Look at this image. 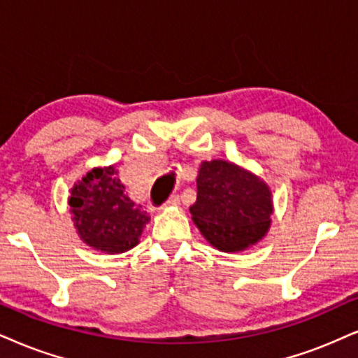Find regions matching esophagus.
<instances>
[{
    "mask_svg": "<svg viewBox=\"0 0 358 358\" xmlns=\"http://www.w3.org/2000/svg\"><path fill=\"white\" fill-rule=\"evenodd\" d=\"M179 204H180V197L179 196H172V197H169V199L166 201L164 207H176V206H179Z\"/></svg>",
    "mask_w": 358,
    "mask_h": 358,
    "instance_id": "34e87169",
    "label": "esophagus"
}]
</instances>
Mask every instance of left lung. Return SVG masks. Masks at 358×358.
<instances>
[{
    "mask_svg": "<svg viewBox=\"0 0 358 358\" xmlns=\"http://www.w3.org/2000/svg\"><path fill=\"white\" fill-rule=\"evenodd\" d=\"M197 199L189 207L202 237L220 252L257 244L272 224V191L252 171L224 159L202 161Z\"/></svg>",
    "mask_w": 358,
    "mask_h": 358,
    "instance_id": "8db88e82",
    "label": "left lung"
}]
</instances>
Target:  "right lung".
<instances>
[{
  "mask_svg": "<svg viewBox=\"0 0 358 358\" xmlns=\"http://www.w3.org/2000/svg\"><path fill=\"white\" fill-rule=\"evenodd\" d=\"M79 239L104 254H122L139 244L149 215L127 197L114 166L92 167L69 189Z\"/></svg>",
  "mask_w": 358,
  "mask_h": 358,
  "instance_id": "obj_1",
  "label": "right lung"
}]
</instances>
